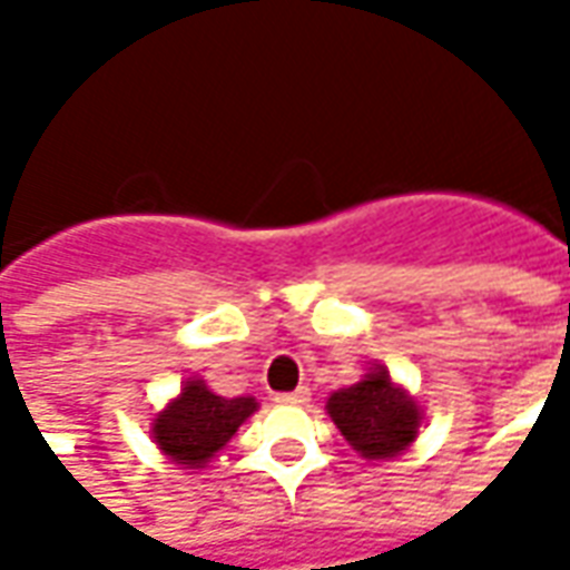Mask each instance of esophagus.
Instances as JSON below:
<instances>
[{"instance_id":"obj_1","label":"esophagus","mask_w":570,"mask_h":570,"mask_svg":"<svg viewBox=\"0 0 570 570\" xmlns=\"http://www.w3.org/2000/svg\"><path fill=\"white\" fill-rule=\"evenodd\" d=\"M308 400H311L308 387H296L293 394H277V403H281V406H305Z\"/></svg>"}]
</instances>
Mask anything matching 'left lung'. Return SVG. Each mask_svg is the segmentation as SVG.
I'll return each mask as SVG.
<instances>
[{"label": "left lung", "mask_w": 570, "mask_h": 570, "mask_svg": "<svg viewBox=\"0 0 570 570\" xmlns=\"http://www.w3.org/2000/svg\"><path fill=\"white\" fill-rule=\"evenodd\" d=\"M326 412L342 436L370 461L406 452L421 428L419 403L391 382L384 366H375L357 384L335 391L326 400Z\"/></svg>", "instance_id": "8db88e82"}]
</instances>
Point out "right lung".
Returning <instances> with one entry per match:
<instances>
[{
	"label": "right lung",
	"mask_w": 570,
	"mask_h": 570,
	"mask_svg": "<svg viewBox=\"0 0 570 570\" xmlns=\"http://www.w3.org/2000/svg\"><path fill=\"white\" fill-rule=\"evenodd\" d=\"M259 409L253 396L213 394L200 379L183 384L174 403L151 424V436L174 464L198 470L232 440L237 428Z\"/></svg>",
	"instance_id": "1"
}]
</instances>
